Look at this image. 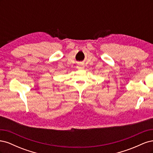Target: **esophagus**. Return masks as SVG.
Wrapping results in <instances>:
<instances>
[{
  "label": "esophagus",
  "instance_id": "1",
  "mask_svg": "<svg viewBox=\"0 0 153 153\" xmlns=\"http://www.w3.org/2000/svg\"><path fill=\"white\" fill-rule=\"evenodd\" d=\"M77 68H78V69H84V66L82 65V64H80V65H78L77 66Z\"/></svg>",
  "mask_w": 153,
  "mask_h": 153
}]
</instances>
